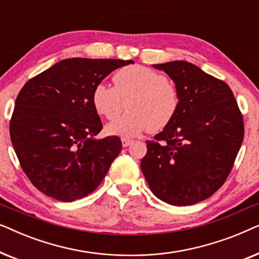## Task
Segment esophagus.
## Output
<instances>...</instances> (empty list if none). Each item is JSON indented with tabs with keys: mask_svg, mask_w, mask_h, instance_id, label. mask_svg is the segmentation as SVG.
<instances>
[{
	"mask_svg": "<svg viewBox=\"0 0 259 259\" xmlns=\"http://www.w3.org/2000/svg\"><path fill=\"white\" fill-rule=\"evenodd\" d=\"M132 143H133V140L127 139V138H122V139H121V144H122L123 147H128Z\"/></svg>",
	"mask_w": 259,
	"mask_h": 259,
	"instance_id": "obj_1",
	"label": "esophagus"
}]
</instances>
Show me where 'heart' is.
Returning a JSON list of instances; mask_svg holds the SVG:
<instances>
[{
	"label": "heart",
	"mask_w": 259,
	"mask_h": 259,
	"mask_svg": "<svg viewBox=\"0 0 259 259\" xmlns=\"http://www.w3.org/2000/svg\"><path fill=\"white\" fill-rule=\"evenodd\" d=\"M114 86L95 84L92 104L99 114L113 120L128 101L130 111L107 126L113 136L137 137L148 130H164L178 114L182 97L177 84L157 70L144 66H126L113 75Z\"/></svg>",
	"instance_id": "obj_1"
}]
</instances>
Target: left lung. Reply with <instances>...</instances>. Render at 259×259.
Returning <instances> with one entry per match:
<instances>
[{
  "label": "left lung",
  "instance_id": "8db88e82",
  "mask_svg": "<svg viewBox=\"0 0 259 259\" xmlns=\"http://www.w3.org/2000/svg\"><path fill=\"white\" fill-rule=\"evenodd\" d=\"M179 88L175 120L147 140L141 171L152 192L176 206L211 197L231 172L244 138V120L224 81L186 61L153 65Z\"/></svg>",
  "mask_w": 259,
  "mask_h": 259
}]
</instances>
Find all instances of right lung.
I'll list each match as a JSON object with an SVG mask.
<instances>
[{
  "label": "right lung",
  "mask_w": 259,
  "mask_h": 259,
  "mask_svg": "<svg viewBox=\"0 0 259 259\" xmlns=\"http://www.w3.org/2000/svg\"><path fill=\"white\" fill-rule=\"evenodd\" d=\"M132 60H62L27 81L16 98L10 139L23 172L46 196L74 201L100 185L121 151L92 104L95 84Z\"/></svg>",
  "instance_id": "add662e5"
}]
</instances>
